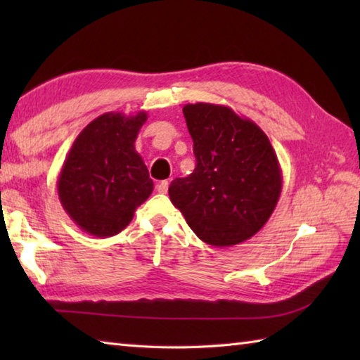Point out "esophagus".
Listing matches in <instances>:
<instances>
[{
    "label": "esophagus",
    "mask_w": 360,
    "mask_h": 360,
    "mask_svg": "<svg viewBox=\"0 0 360 360\" xmlns=\"http://www.w3.org/2000/svg\"><path fill=\"white\" fill-rule=\"evenodd\" d=\"M156 188H158L159 193H167V190H168V181H160L159 184L156 186Z\"/></svg>",
    "instance_id": "1"
}]
</instances>
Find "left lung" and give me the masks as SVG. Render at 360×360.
Returning <instances> with one entry per match:
<instances>
[{"mask_svg":"<svg viewBox=\"0 0 360 360\" xmlns=\"http://www.w3.org/2000/svg\"><path fill=\"white\" fill-rule=\"evenodd\" d=\"M196 167L168 195L204 243L229 248L254 236L271 218L283 186L277 153L255 122L215 103L182 108Z\"/></svg>","mask_w":360,"mask_h":360,"instance_id":"8db88e82","label":"left lung"}]
</instances>
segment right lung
Here are the masks:
<instances>
[{"mask_svg":"<svg viewBox=\"0 0 360 360\" xmlns=\"http://www.w3.org/2000/svg\"><path fill=\"white\" fill-rule=\"evenodd\" d=\"M148 116L105 112L82 129L57 178L58 200L83 232L112 236L131 223L148 200L153 181L134 148Z\"/></svg>","mask_w":360,"mask_h":360,"instance_id":"right-lung-1","label":"right lung"}]
</instances>
